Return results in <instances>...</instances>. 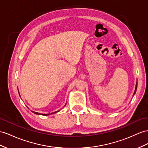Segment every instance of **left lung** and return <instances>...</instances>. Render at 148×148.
Returning <instances> with one entry per match:
<instances>
[{"mask_svg":"<svg viewBox=\"0 0 148 148\" xmlns=\"http://www.w3.org/2000/svg\"><path fill=\"white\" fill-rule=\"evenodd\" d=\"M137 87H138V79H137V81H136V87H135V90H134V94H133V96H134V94H136V90H137Z\"/></svg>","mask_w":148,"mask_h":148,"instance_id":"left-lung-1","label":"left lung"}]
</instances>
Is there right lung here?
<instances>
[{
  "label": "right lung",
  "instance_id": "add662e5",
  "mask_svg": "<svg viewBox=\"0 0 148 148\" xmlns=\"http://www.w3.org/2000/svg\"><path fill=\"white\" fill-rule=\"evenodd\" d=\"M18 94H19V96H20V97H21V95H20V94H19V92H18ZM66 104H65V106H66ZM28 108V107H27ZM33 113H34V114H37V115H43V116H49V115H50V114H54V113H56V112H59L60 111V110L59 111H55V112H51V113H48V114H42V113H39V112H35V111H31Z\"/></svg>",
  "mask_w": 148,
  "mask_h": 148
}]
</instances>
